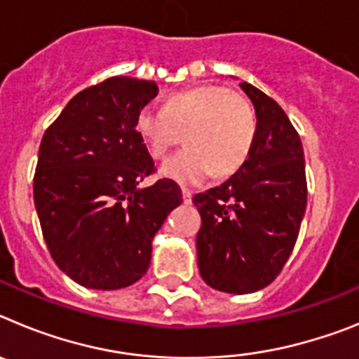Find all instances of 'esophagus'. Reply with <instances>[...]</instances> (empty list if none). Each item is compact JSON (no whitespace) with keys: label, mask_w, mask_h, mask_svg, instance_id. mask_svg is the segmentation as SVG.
I'll return each mask as SVG.
<instances>
[{"label":"esophagus","mask_w":359,"mask_h":359,"mask_svg":"<svg viewBox=\"0 0 359 359\" xmlns=\"http://www.w3.org/2000/svg\"><path fill=\"white\" fill-rule=\"evenodd\" d=\"M182 194H183V203H185V205H192V192L187 189H183Z\"/></svg>","instance_id":"obj_1"}]
</instances>
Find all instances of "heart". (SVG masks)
Segmentation results:
<instances>
[{"label": "heart", "instance_id": "obj_1", "mask_svg": "<svg viewBox=\"0 0 359 359\" xmlns=\"http://www.w3.org/2000/svg\"><path fill=\"white\" fill-rule=\"evenodd\" d=\"M135 129L156 160L167 156L183 135L187 147L165 161L161 174L182 185H199L214 172L230 176L246 163L257 118L246 98L210 84L170 95L163 109L144 107Z\"/></svg>", "mask_w": 359, "mask_h": 359}]
</instances>
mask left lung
I'll return each instance as SVG.
<instances>
[{
    "label": "left lung",
    "mask_w": 359,
    "mask_h": 359,
    "mask_svg": "<svg viewBox=\"0 0 359 359\" xmlns=\"http://www.w3.org/2000/svg\"><path fill=\"white\" fill-rule=\"evenodd\" d=\"M255 107L257 135L246 163L219 187L194 196L203 280L224 293L269 286L290 259L306 214L300 136L273 98L241 82Z\"/></svg>",
    "instance_id": "8db88e82"
}]
</instances>
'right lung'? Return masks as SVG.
<instances>
[{
	"instance_id": "1",
	"label": "right lung",
	"mask_w": 359,
	"mask_h": 359,
	"mask_svg": "<svg viewBox=\"0 0 359 359\" xmlns=\"http://www.w3.org/2000/svg\"><path fill=\"white\" fill-rule=\"evenodd\" d=\"M152 81L111 77L81 91L46 129L34 203L53 261L90 290H120L151 264L152 239L183 201L172 180L140 187L154 161L135 120Z\"/></svg>"
}]
</instances>
